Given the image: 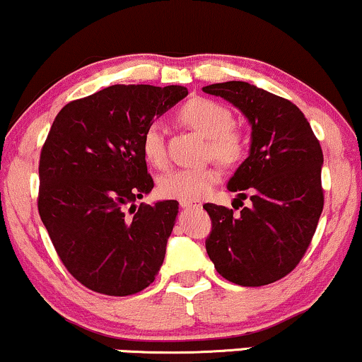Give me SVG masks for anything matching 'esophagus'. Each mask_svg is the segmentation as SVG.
<instances>
[{"mask_svg":"<svg viewBox=\"0 0 362 362\" xmlns=\"http://www.w3.org/2000/svg\"><path fill=\"white\" fill-rule=\"evenodd\" d=\"M181 208H185V209H199V208H202V203H199V202H181Z\"/></svg>","mask_w":362,"mask_h":362,"instance_id":"34e87169","label":"esophagus"}]
</instances>
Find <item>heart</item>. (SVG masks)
Here are the masks:
<instances>
[{"instance_id": "1", "label": "heart", "mask_w": 362, "mask_h": 362, "mask_svg": "<svg viewBox=\"0 0 362 362\" xmlns=\"http://www.w3.org/2000/svg\"><path fill=\"white\" fill-rule=\"evenodd\" d=\"M180 117L185 124L208 137V153L223 164H235L245 154V137L233 126V114L228 107L204 97H196L181 107ZM166 129L154 120L142 134V154L154 168L168 166ZM220 181V171L213 166L185 168L160 177V194L180 202H198Z\"/></svg>"}]
</instances>
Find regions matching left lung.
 I'll return each mask as SVG.
<instances>
[{
	"mask_svg": "<svg viewBox=\"0 0 362 362\" xmlns=\"http://www.w3.org/2000/svg\"><path fill=\"white\" fill-rule=\"evenodd\" d=\"M203 92L228 100L252 126L248 158L228 181L238 198L250 194L252 206L233 216V209L204 204L211 218L208 257L236 285L274 284L296 269L317 228L322 149L305 115L287 99L238 80Z\"/></svg>",
	"mask_w": 362,
	"mask_h": 362,
	"instance_id": "obj_1",
	"label": "left lung"
}]
</instances>
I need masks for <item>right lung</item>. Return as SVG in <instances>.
I'll return each instance as SVG.
<instances>
[{
  "instance_id": "add662e5",
  "label": "right lung",
  "mask_w": 362,
  "mask_h": 362,
  "mask_svg": "<svg viewBox=\"0 0 362 362\" xmlns=\"http://www.w3.org/2000/svg\"><path fill=\"white\" fill-rule=\"evenodd\" d=\"M186 95L181 86H110L53 120L40 156L38 213L66 270L93 292L132 296L163 265L180 203L134 204L154 188L141 142Z\"/></svg>"
}]
</instances>
